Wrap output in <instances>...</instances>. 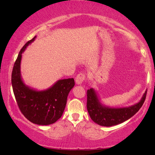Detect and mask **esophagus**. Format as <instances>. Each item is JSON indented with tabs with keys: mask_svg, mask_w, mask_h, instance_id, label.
Listing matches in <instances>:
<instances>
[{
	"mask_svg": "<svg viewBox=\"0 0 155 155\" xmlns=\"http://www.w3.org/2000/svg\"><path fill=\"white\" fill-rule=\"evenodd\" d=\"M85 78H86V75L84 73H80V74H78V75H77V77L75 78L76 84H82V82L85 80Z\"/></svg>",
	"mask_w": 155,
	"mask_h": 155,
	"instance_id": "obj_1",
	"label": "esophagus"
}]
</instances>
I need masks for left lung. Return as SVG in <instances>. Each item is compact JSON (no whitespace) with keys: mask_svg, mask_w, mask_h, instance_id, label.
<instances>
[{"mask_svg":"<svg viewBox=\"0 0 155 155\" xmlns=\"http://www.w3.org/2000/svg\"><path fill=\"white\" fill-rule=\"evenodd\" d=\"M147 90L139 102L128 107L113 108L104 105L99 100L94 89L90 88L87 92V108L93 121L99 126H113L122 124L134 116L143 106L145 100Z\"/></svg>","mask_w":155,"mask_h":155,"instance_id":"left-lung-1","label":"left lung"}]
</instances>
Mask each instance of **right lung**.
<instances>
[{"label":"right lung","mask_w":155,"mask_h":155,"mask_svg":"<svg viewBox=\"0 0 155 155\" xmlns=\"http://www.w3.org/2000/svg\"><path fill=\"white\" fill-rule=\"evenodd\" d=\"M35 38L36 36L27 41L19 53L12 72V86L19 109L25 118L33 124L47 126L62 116L75 81L73 78L59 80L44 90H35L25 84L20 71L22 53Z\"/></svg>","instance_id":"add662e5"}]
</instances>
